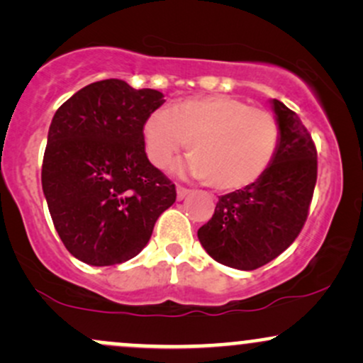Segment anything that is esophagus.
I'll return each instance as SVG.
<instances>
[{
    "mask_svg": "<svg viewBox=\"0 0 363 363\" xmlns=\"http://www.w3.org/2000/svg\"><path fill=\"white\" fill-rule=\"evenodd\" d=\"M189 193H191V189H187V187L177 186V199H184Z\"/></svg>",
    "mask_w": 363,
    "mask_h": 363,
    "instance_id": "obj_1",
    "label": "esophagus"
}]
</instances>
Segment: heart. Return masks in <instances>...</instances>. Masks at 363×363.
Instances as JSON below:
<instances>
[{
	"mask_svg": "<svg viewBox=\"0 0 363 363\" xmlns=\"http://www.w3.org/2000/svg\"><path fill=\"white\" fill-rule=\"evenodd\" d=\"M147 155L167 167L189 143V170L220 191L252 184L280 145V128L268 111L230 95L191 97L169 111L152 112L143 124Z\"/></svg>",
	"mask_w": 363,
	"mask_h": 363,
	"instance_id": "1",
	"label": "heart"
}]
</instances>
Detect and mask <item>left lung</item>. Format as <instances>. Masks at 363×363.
<instances>
[{
	"label": "left lung",
	"mask_w": 363,
	"mask_h": 363,
	"mask_svg": "<svg viewBox=\"0 0 363 363\" xmlns=\"http://www.w3.org/2000/svg\"><path fill=\"white\" fill-rule=\"evenodd\" d=\"M280 145L273 164L244 189L218 198L198 239L215 261L251 272L273 261L301 234L318 181V152L294 111L273 99Z\"/></svg>",
	"instance_id": "obj_1"
}]
</instances>
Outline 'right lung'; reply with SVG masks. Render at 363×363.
<instances>
[{"label": "right lung", "mask_w": 363, "mask_h": 363, "mask_svg": "<svg viewBox=\"0 0 363 363\" xmlns=\"http://www.w3.org/2000/svg\"><path fill=\"white\" fill-rule=\"evenodd\" d=\"M164 94L126 82L90 83L54 114L43 191L62 244L91 266L124 262L148 244L176 186L145 153L143 124Z\"/></svg>", "instance_id": "1"}]
</instances>
